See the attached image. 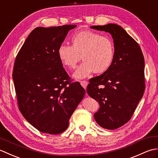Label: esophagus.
<instances>
[{"label": "esophagus", "instance_id": "obj_1", "mask_svg": "<svg viewBox=\"0 0 158 158\" xmlns=\"http://www.w3.org/2000/svg\"><path fill=\"white\" fill-rule=\"evenodd\" d=\"M81 85L83 87V88H84L85 89H86V88H87V85H88V83L86 81H81Z\"/></svg>", "mask_w": 158, "mask_h": 158}]
</instances>
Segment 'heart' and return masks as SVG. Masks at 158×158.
Instances as JSON below:
<instances>
[{
  "label": "heart",
  "mask_w": 158,
  "mask_h": 158,
  "mask_svg": "<svg viewBox=\"0 0 158 158\" xmlns=\"http://www.w3.org/2000/svg\"><path fill=\"white\" fill-rule=\"evenodd\" d=\"M70 41L71 45L64 43L60 45L58 56L63 64L69 69H75L82 57L83 62L74 74L75 78L83 79L93 72L105 73L112 66L115 46L108 36L91 31H81L73 34Z\"/></svg>",
  "instance_id": "heart-1"
}]
</instances>
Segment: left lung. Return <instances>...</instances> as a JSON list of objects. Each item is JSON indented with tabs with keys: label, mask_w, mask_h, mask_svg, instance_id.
<instances>
[{
	"label": "left lung",
	"mask_w": 158,
	"mask_h": 158,
	"mask_svg": "<svg viewBox=\"0 0 158 158\" xmlns=\"http://www.w3.org/2000/svg\"><path fill=\"white\" fill-rule=\"evenodd\" d=\"M91 28L111 35L115 58L106 72L89 80L87 92L100 104L96 122L105 129H117L131 119L143 96L145 60L138 43L120 26L109 23Z\"/></svg>",
	"instance_id": "obj_1"
}]
</instances>
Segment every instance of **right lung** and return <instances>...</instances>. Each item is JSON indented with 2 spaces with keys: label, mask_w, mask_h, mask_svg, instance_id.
Segmentation results:
<instances>
[{
  "label": "right lung",
  "mask_w": 158,
  "mask_h": 158,
  "mask_svg": "<svg viewBox=\"0 0 158 158\" xmlns=\"http://www.w3.org/2000/svg\"><path fill=\"white\" fill-rule=\"evenodd\" d=\"M76 25L38 27L31 32L14 63L13 79L20 112L35 128L58 135L84 97L79 82L70 80L58 49Z\"/></svg>",
  "instance_id": "1"
}]
</instances>
